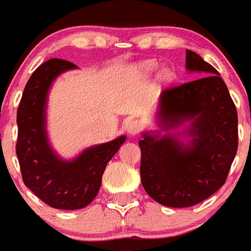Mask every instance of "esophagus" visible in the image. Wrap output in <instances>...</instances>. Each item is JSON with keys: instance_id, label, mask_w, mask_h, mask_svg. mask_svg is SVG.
I'll return each mask as SVG.
<instances>
[{"instance_id": "34e87169", "label": "esophagus", "mask_w": 251, "mask_h": 251, "mask_svg": "<svg viewBox=\"0 0 251 251\" xmlns=\"http://www.w3.org/2000/svg\"><path fill=\"white\" fill-rule=\"evenodd\" d=\"M141 128H143V125L140 123V121L138 120H131L130 122H128L126 125V131L130 136H135L136 134L140 133Z\"/></svg>"}]
</instances>
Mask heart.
Returning <instances> with one entry per match:
<instances>
[{
	"mask_svg": "<svg viewBox=\"0 0 251 251\" xmlns=\"http://www.w3.org/2000/svg\"><path fill=\"white\" fill-rule=\"evenodd\" d=\"M157 67H158V64L155 63V62L146 61V62H143V63L139 66V71L144 74H151V73H153L156 69H157ZM160 78L162 79L163 81L168 80V79L171 78V72L168 71V69H163L160 74Z\"/></svg>",
	"mask_w": 251,
	"mask_h": 251,
	"instance_id": "heart-1",
	"label": "heart"
}]
</instances>
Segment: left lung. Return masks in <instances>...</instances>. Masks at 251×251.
Instances as JSON below:
<instances>
[{"label": "left lung", "mask_w": 251, "mask_h": 251, "mask_svg": "<svg viewBox=\"0 0 251 251\" xmlns=\"http://www.w3.org/2000/svg\"><path fill=\"white\" fill-rule=\"evenodd\" d=\"M185 53V68L200 78L161 93L160 130L143 131L139 141L141 184L168 207L193 206L217 192L238 149L237 108L227 85L199 54Z\"/></svg>", "instance_id": "8db88e82"}]
</instances>
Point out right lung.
<instances>
[{"label": "right lung", "instance_id": "add662e5", "mask_svg": "<svg viewBox=\"0 0 251 251\" xmlns=\"http://www.w3.org/2000/svg\"><path fill=\"white\" fill-rule=\"evenodd\" d=\"M76 68L58 58L42 63L29 78L17 112V156L24 184L45 204L59 210L83 209L95 199L108 161L126 139L121 135L93 145L72 160L53 150L46 125L50 89L57 76Z\"/></svg>", "mask_w": 251, "mask_h": 251}]
</instances>
